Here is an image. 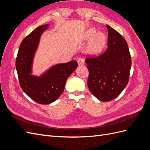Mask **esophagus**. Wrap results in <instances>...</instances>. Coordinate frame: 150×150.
Returning a JSON list of instances; mask_svg holds the SVG:
<instances>
[{"label": "esophagus", "instance_id": "34e87169", "mask_svg": "<svg viewBox=\"0 0 150 150\" xmlns=\"http://www.w3.org/2000/svg\"><path fill=\"white\" fill-rule=\"evenodd\" d=\"M78 63L79 66H83L84 64V59L83 58H79L78 60Z\"/></svg>", "mask_w": 150, "mask_h": 150}]
</instances>
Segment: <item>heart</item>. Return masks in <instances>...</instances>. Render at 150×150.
I'll use <instances>...</instances> for the list:
<instances>
[{
	"label": "heart",
	"mask_w": 150,
	"mask_h": 150,
	"mask_svg": "<svg viewBox=\"0 0 150 150\" xmlns=\"http://www.w3.org/2000/svg\"><path fill=\"white\" fill-rule=\"evenodd\" d=\"M83 39L86 40L91 39L88 46V51L93 55L100 54L106 44V36L101 33H96V30L94 28L86 31Z\"/></svg>",
	"instance_id": "b5f03b06"
}]
</instances>
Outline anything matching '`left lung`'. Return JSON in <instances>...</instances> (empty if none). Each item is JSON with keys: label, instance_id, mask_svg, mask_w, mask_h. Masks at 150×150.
Returning a JSON list of instances; mask_svg holds the SVG:
<instances>
[{"label": "left lung", "instance_id": "left-lung-1", "mask_svg": "<svg viewBox=\"0 0 150 150\" xmlns=\"http://www.w3.org/2000/svg\"><path fill=\"white\" fill-rule=\"evenodd\" d=\"M108 48L102 55L85 60L89 70V89L99 101L107 102L118 96L128 84L131 59L122 36L106 25Z\"/></svg>", "mask_w": 150, "mask_h": 150}]
</instances>
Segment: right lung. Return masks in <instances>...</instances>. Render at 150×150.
Returning a JSON list of instances; mask_svg holds the SVG:
<instances>
[{
  "label": "right lung",
  "mask_w": 150,
  "mask_h": 150,
  "mask_svg": "<svg viewBox=\"0 0 150 150\" xmlns=\"http://www.w3.org/2000/svg\"><path fill=\"white\" fill-rule=\"evenodd\" d=\"M49 24L34 29L21 42L16 62L19 84L24 92L33 100L41 104L56 101L64 89L66 82L78 67L76 61L52 66L40 76L33 73V65L40 36Z\"/></svg>",
  "instance_id": "obj_1"
}]
</instances>
